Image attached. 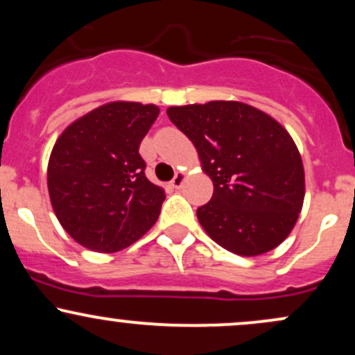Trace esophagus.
Instances as JSON below:
<instances>
[{
  "label": "esophagus",
  "instance_id": "34e87169",
  "mask_svg": "<svg viewBox=\"0 0 355 355\" xmlns=\"http://www.w3.org/2000/svg\"><path fill=\"white\" fill-rule=\"evenodd\" d=\"M183 182H185V173L178 172V173L173 177L172 187H173V189H180V187L183 185Z\"/></svg>",
  "mask_w": 355,
  "mask_h": 355
}]
</instances>
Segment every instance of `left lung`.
Instances as JSON below:
<instances>
[{"mask_svg": "<svg viewBox=\"0 0 355 355\" xmlns=\"http://www.w3.org/2000/svg\"><path fill=\"white\" fill-rule=\"evenodd\" d=\"M166 115L190 138L214 182L211 200L197 210L209 237L242 257L280 245L305 195L302 158L287 130L242 101L170 107Z\"/></svg>", "mask_w": 355, "mask_h": 355, "instance_id": "obj_1", "label": "left lung"}]
</instances>
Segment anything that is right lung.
Segmentation results:
<instances>
[{"instance_id":"right-lung-1","label":"right lung","mask_w":355,"mask_h":355,"mask_svg":"<svg viewBox=\"0 0 355 355\" xmlns=\"http://www.w3.org/2000/svg\"><path fill=\"white\" fill-rule=\"evenodd\" d=\"M157 105L112 101L63 130L48 162V191L61 227L80 245L112 254L137 242L160 215L165 191L138 153Z\"/></svg>"}]
</instances>
